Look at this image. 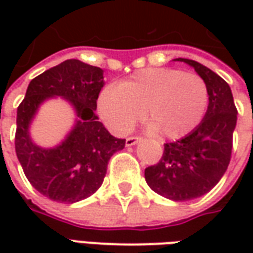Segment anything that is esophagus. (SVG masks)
<instances>
[{
  "label": "esophagus",
  "instance_id": "34e87169",
  "mask_svg": "<svg viewBox=\"0 0 253 253\" xmlns=\"http://www.w3.org/2000/svg\"><path fill=\"white\" fill-rule=\"evenodd\" d=\"M141 139H142L141 137H128L126 139V145L127 146H132V145H135V143L139 142Z\"/></svg>",
  "mask_w": 253,
  "mask_h": 253
}]
</instances>
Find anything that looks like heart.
Segmentation results:
<instances>
[{
    "instance_id": "b5f03b06",
    "label": "heart",
    "mask_w": 253,
    "mask_h": 253,
    "mask_svg": "<svg viewBox=\"0 0 253 253\" xmlns=\"http://www.w3.org/2000/svg\"><path fill=\"white\" fill-rule=\"evenodd\" d=\"M209 104L206 83L195 73L145 69L97 97V112L116 134H127L142 118L161 137L177 139L195 130Z\"/></svg>"
}]
</instances>
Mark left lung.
Wrapping results in <instances>:
<instances>
[{
  "instance_id": "8db88e82",
  "label": "left lung",
  "mask_w": 253,
  "mask_h": 253,
  "mask_svg": "<svg viewBox=\"0 0 253 253\" xmlns=\"http://www.w3.org/2000/svg\"><path fill=\"white\" fill-rule=\"evenodd\" d=\"M177 61L191 65L206 83L207 112L188 135L164 143L161 160L145 169V179L159 195L184 202L207 194L228 169L237 108L223 78L192 59L179 58Z\"/></svg>"
}]
</instances>
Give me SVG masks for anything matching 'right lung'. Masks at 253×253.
<instances>
[{"label": "right lung", "instance_id": "1", "mask_svg": "<svg viewBox=\"0 0 253 253\" xmlns=\"http://www.w3.org/2000/svg\"><path fill=\"white\" fill-rule=\"evenodd\" d=\"M103 85L100 67L67 59L34 78L17 108V159L32 187L51 201L74 203L94 194L111 156L125 148L126 139L112 137L94 112ZM51 95L69 99L79 121L59 147L42 149L29 139L28 127L37 107Z\"/></svg>", "mask_w": 253, "mask_h": 253}]
</instances>
